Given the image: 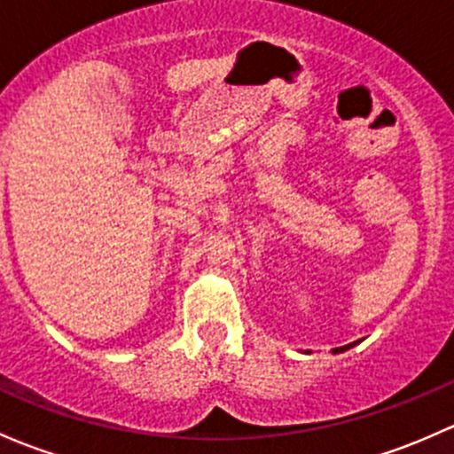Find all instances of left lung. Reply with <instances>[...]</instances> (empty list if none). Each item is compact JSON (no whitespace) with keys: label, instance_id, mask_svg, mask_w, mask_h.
I'll use <instances>...</instances> for the list:
<instances>
[{"label":"left lung","instance_id":"left-lung-1","mask_svg":"<svg viewBox=\"0 0 454 454\" xmlns=\"http://www.w3.org/2000/svg\"><path fill=\"white\" fill-rule=\"evenodd\" d=\"M356 343H359V341H355V343H348V346H341V348H335V350H333V352H346V350H350L352 346H356Z\"/></svg>","mask_w":454,"mask_h":454}]
</instances>
